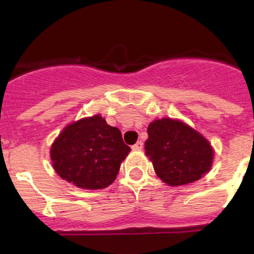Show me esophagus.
<instances>
[{"label": "esophagus", "instance_id": "esophagus-1", "mask_svg": "<svg viewBox=\"0 0 254 254\" xmlns=\"http://www.w3.org/2000/svg\"><path fill=\"white\" fill-rule=\"evenodd\" d=\"M142 148H143V142H142V141H138L136 144L132 145L133 150H141Z\"/></svg>", "mask_w": 254, "mask_h": 254}]
</instances>
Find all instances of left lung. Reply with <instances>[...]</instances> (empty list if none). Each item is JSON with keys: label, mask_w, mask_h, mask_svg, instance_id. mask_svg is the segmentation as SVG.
I'll list each match as a JSON object with an SVG mask.
<instances>
[{"label": "left lung", "mask_w": 254, "mask_h": 254, "mask_svg": "<svg viewBox=\"0 0 254 254\" xmlns=\"http://www.w3.org/2000/svg\"><path fill=\"white\" fill-rule=\"evenodd\" d=\"M145 155L157 177L170 186L186 185L210 171L214 150L206 138L178 119H156L148 125Z\"/></svg>", "instance_id": "left-lung-1"}]
</instances>
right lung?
<instances>
[{"label":"right lung","instance_id":"right-lung-1","mask_svg":"<svg viewBox=\"0 0 254 254\" xmlns=\"http://www.w3.org/2000/svg\"><path fill=\"white\" fill-rule=\"evenodd\" d=\"M130 150L121 130L95 115L66 125L52 143L50 156L62 179L80 189L99 190L115 182Z\"/></svg>","mask_w":254,"mask_h":254}]
</instances>
